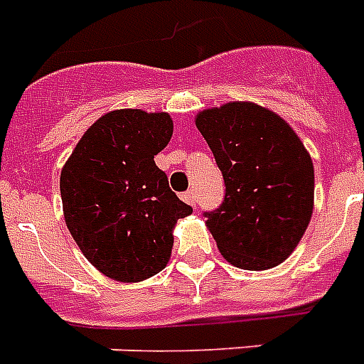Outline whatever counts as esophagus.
Instances as JSON below:
<instances>
[{
    "instance_id": "esophagus-1",
    "label": "esophagus",
    "mask_w": 364,
    "mask_h": 364,
    "mask_svg": "<svg viewBox=\"0 0 364 364\" xmlns=\"http://www.w3.org/2000/svg\"><path fill=\"white\" fill-rule=\"evenodd\" d=\"M182 199H184L188 205H196V191H186V193H182Z\"/></svg>"
}]
</instances>
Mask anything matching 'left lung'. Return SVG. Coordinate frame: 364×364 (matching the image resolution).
<instances>
[{
    "mask_svg": "<svg viewBox=\"0 0 364 364\" xmlns=\"http://www.w3.org/2000/svg\"><path fill=\"white\" fill-rule=\"evenodd\" d=\"M225 182L216 210L205 212L218 250L244 270L286 261L314 210V165L289 124L255 103L206 109L196 118Z\"/></svg>",
    "mask_w": 364,
    "mask_h": 364,
    "instance_id": "obj_1",
    "label": "left lung"
}]
</instances>
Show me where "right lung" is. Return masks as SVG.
<instances>
[{"mask_svg": "<svg viewBox=\"0 0 364 364\" xmlns=\"http://www.w3.org/2000/svg\"><path fill=\"white\" fill-rule=\"evenodd\" d=\"M173 136L167 112L120 109L84 133L62 168L63 216L84 257L118 282H141L165 269L173 228L191 206L156 165Z\"/></svg>", "mask_w": 364, "mask_h": 364, "instance_id": "add662e5", "label": "right lung"}]
</instances>
